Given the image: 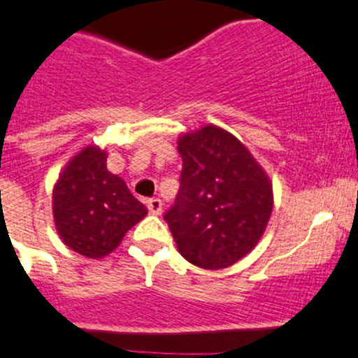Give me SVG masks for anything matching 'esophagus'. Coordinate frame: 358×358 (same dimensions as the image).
Instances as JSON below:
<instances>
[{
  "instance_id": "obj_1",
  "label": "esophagus",
  "mask_w": 358,
  "mask_h": 358,
  "mask_svg": "<svg viewBox=\"0 0 358 358\" xmlns=\"http://www.w3.org/2000/svg\"><path fill=\"white\" fill-rule=\"evenodd\" d=\"M146 208H148L150 213H153V215H159L160 212H162V201H160L159 198H152L146 201Z\"/></svg>"
}]
</instances>
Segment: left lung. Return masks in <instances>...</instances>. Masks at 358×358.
Masks as SVG:
<instances>
[{
  "label": "left lung",
  "instance_id": "left-lung-1",
  "mask_svg": "<svg viewBox=\"0 0 358 358\" xmlns=\"http://www.w3.org/2000/svg\"><path fill=\"white\" fill-rule=\"evenodd\" d=\"M178 152V196L164 220L187 262L206 270L231 266L265 231L272 183L249 150L215 125L182 136Z\"/></svg>",
  "mask_w": 358,
  "mask_h": 358
}]
</instances>
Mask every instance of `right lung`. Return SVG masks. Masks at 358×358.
Here are the masks:
<instances>
[{
  "instance_id": "1",
  "label": "right lung",
  "mask_w": 358,
  "mask_h": 358,
  "mask_svg": "<svg viewBox=\"0 0 358 358\" xmlns=\"http://www.w3.org/2000/svg\"><path fill=\"white\" fill-rule=\"evenodd\" d=\"M108 153L88 146L66 164L52 192V213L63 242L86 258H103L148 213L120 176Z\"/></svg>"
}]
</instances>
